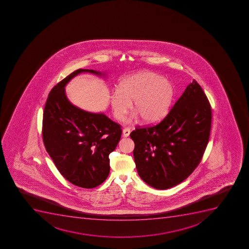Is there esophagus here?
<instances>
[{"label":"esophagus","mask_w":249,"mask_h":249,"mask_svg":"<svg viewBox=\"0 0 249 249\" xmlns=\"http://www.w3.org/2000/svg\"><path fill=\"white\" fill-rule=\"evenodd\" d=\"M130 132H131V131H130L129 128H124V129H123L122 134H123L124 137H128L129 136Z\"/></svg>","instance_id":"34e87169"}]
</instances>
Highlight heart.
<instances>
[{
    "mask_svg": "<svg viewBox=\"0 0 249 249\" xmlns=\"http://www.w3.org/2000/svg\"><path fill=\"white\" fill-rule=\"evenodd\" d=\"M173 85L153 72L142 71L128 76L118 84L110 96L111 108L115 118L121 121L134 101V108L146 123L163 119L173 103ZM134 113L129 122L139 117Z\"/></svg>",
    "mask_w": 249,
    "mask_h": 249,
    "instance_id": "1",
    "label": "heart"
}]
</instances>
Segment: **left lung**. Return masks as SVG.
<instances>
[{"mask_svg":"<svg viewBox=\"0 0 249 249\" xmlns=\"http://www.w3.org/2000/svg\"><path fill=\"white\" fill-rule=\"evenodd\" d=\"M211 121L210 102L194 79L160 124L131 132L141 179L158 190L183 182L203 156Z\"/></svg>","mask_w":249,"mask_h":249,"instance_id":"8db88e82","label":"left lung"}]
</instances>
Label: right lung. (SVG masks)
Masks as SVG:
<instances>
[{
	"mask_svg": "<svg viewBox=\"0 0 249 249\" xmlns=\"http://www.w3.org/2000/svg\"><path fill=\"white\" fill-rule=\"evenodd\" d=\"M81 73L106 76L94 70L78 69L51 90L43 117V141L61 175L82 188H94L108 177V156L121 139V125L103 113H91L72 104L65 87Z\"/></svg>",
	"mask_w": 249,
	"mask_h": 249,
	"instance_id": "1",
	"label": "right lung"
}]
</instances>
